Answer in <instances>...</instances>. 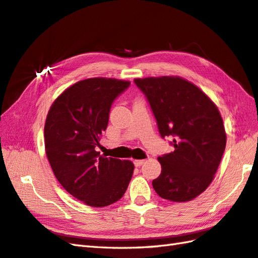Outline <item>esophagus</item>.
Wrapping results in <instances>:
<instances>
[{"mask_svg":"<svg viewBox=\"0 0 258 258\" xmlns=\"http://www.w3.org/2000/svg\"><path fill=\"white\" fill-rule=\"evenodd\" d=\"M144 163H145V160H135V161H134V164H135L136 167L142 166Z\"/></svg>","mask_w":258,"mask_h":258,"instance_id":"obj_1","label":"esophagus"}]
</instances>
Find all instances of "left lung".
Segmentation results:
<instances>
[{"mask_svg":"<svg viewBox=\"0 0 258 258\" xmlns=\"http://www.w3.org/2000/svg\"><path fill=\"white\" fill-rule=\"evenodd\" d=\"M134 81L150 102L162 138L174 136V152L157 158L162 173L153 187L164 200H194L213 182L225 151L226 132L216 104L180 76Z\"/></svg>","mask_w":258,"mask_h":258,"instance_id":"1","label":"left lung"}]
</instances>
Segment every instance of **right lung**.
Segmentation results:
<instances>
[{
  "mask_svg": "<svg viewBox=\"0 0 258 258\" xmlns=\"http://www.w3.org/2000/svg\"><path fill=\"white\" fill-rule=\"evenodd\" d=\"M131 82L92 78L76 82L53 102L44 126L45 154L64 189L93 207L122 199L134 172L128 160L100 155L113 101Z\"/></svg>",
  "mask_w": 258,
  "mask_h": 258,
  "instance_id": "right-lung-1",
  "label": "right lung"
}]
</instances>
